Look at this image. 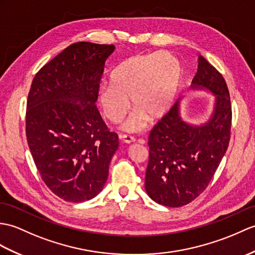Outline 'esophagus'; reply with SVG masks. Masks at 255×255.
Here are the masks:
<instances>
[{"label": "esophagus", "mask_w": 255, "mask_h": 255, "mask_svg": "<svg viewBox=\"0 0 255 255\" xmlns=\"http://www.w3.org/2000/svg\"><path fill=\"white\" fill-rule=\"evenodd\" d=\"M120 138L123 142H125V143H132V142L135 141L134 137H132V135L130 134H121Z\"/></svg>", "instance_id": "esophagus-1"}]
</instances>
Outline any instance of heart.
Returning a JSON list of instances; mask_svg holds the SVG:
<instances>
[{"instance_id":"obj_1","label":"heart","mask_w":255,"mask_h":255,"mask_svg":"<svg viewBox=\"0 0 255 255\" xmlns=\"http://www.w3.org/2000/svg\"><path fill=\"white\" fill-rule=\"evenodd\" d=\"M181 77L180 63L167 52L135 55L114 69L111 84L100 87L99 104L104 116L112 123L123 121L129 110V100L134 111L124 128L140 131L151 118L163 116L173 103Z\"/></svg>"}]
</instances>
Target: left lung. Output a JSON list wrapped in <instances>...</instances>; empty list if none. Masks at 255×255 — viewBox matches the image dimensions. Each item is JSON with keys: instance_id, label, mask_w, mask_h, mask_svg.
Masks as SVG:
<instances>
[{"instance_id": "8db88e82", "label": "left lung", "mask_w": 255, "mask_h": 255, "mask_svg": "<svg viewBox=\"0 0 255 255\" xmlns=\"http://www.w3.org/2000/svg\"><path fill=\"white\" fill-rule=\"evenodd\" d=\"M195 89L215 94L210 121L192 126L182 120L176 103L149 135L145 190L156 203L168 208L190 203L209 186L226 152L232 128V103L224 77L202 55L192 80Z\"/></svg>"}]
</instances>
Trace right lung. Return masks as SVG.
<instances>
[{
    "label": "right lung",
    "instance_id": "right-lung-1",
    "mask_svg": "<svg viewBox=\"0 0 255 255\" xmlns=\"http://www.w3.org/2000/svg\"><path fill=\"white\" fill-rule=\"evenodd\" d=\"M115 46L77 42L35 74L28 94L26 137L47 188L67 202L96 197L108 180L118 135L96 102Z\"/></svg>",
    "mask_w": 255,
    "mask_h": 255
}]
</instances>
